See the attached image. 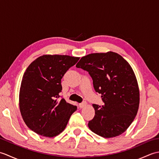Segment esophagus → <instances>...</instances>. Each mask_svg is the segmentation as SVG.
<instances>
[{"label": "esophagus", "mask_w": 159, "mask_h": 159, "mask_svg": "<svg viewBox=\"0 0 159 159\" xmlns=\"http://www.w3.org/2000/svg\"><path fill=\"white\" fill-rule=\"evenodd\" d=\"M86 104H87L86 102H82V103H80V104H79V106L80 108H83V107H85L86 106Z\"/></svg>", "instance_id": "esophagus-1"}]
</instances>
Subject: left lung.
Listing matches in <instances>:
<instances>
[{"mask_svg": "<svg viewBox=\"0 0 159 159\" xmlns=\"http://www.w3.org/2000/svg\"><path fill=\"white\" fill-rule=\"evenodd\" d=\"M89 72L104 104H93L95 116L90 130L104 138L120 135L133 122L139 105L136 76L126 60L113 52L83 57L76 66Z\"/></svg>", "mask_w": 159, "mask_h": 159, "instance_id": "1", "label": "left lung"}]
</instances>
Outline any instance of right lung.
Listing matches in <instances>:
<instances>
[{
    "label": "right lung",
    "instance_id": "obj_1",
    "mask_svg": "<svg viewBox=\"0 0 159 159\" xmlns=\"http://www.w3.org/2000/svg\"><path fill=\"white\" fill-rule=\"evenodd\" d=\"M79 60L68 55H43L24 74L19 94L20 113L26 126L39 135H58L76 111V106L58 98L61 79Z\"/></svg>",
    "mask_w": 159,
    "mask_h": 159
}]
</instances>
